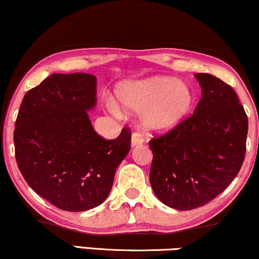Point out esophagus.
Returning <instances> with one entry per match:
<instances>
[{"label": "esophagus", "mask_w": 259, "mask_h": 259, "mask_svg": "<svg viewBox=\"0 0 259 259\" xmlns=\"http://www.w3.org/2000/svg\"><path fill=\"white\" fill-rule=\"evenodd\" d=\"M143 142H144V140H143V138L140 137V134H138V133L132 134V139H131V144H132V147L140 145V144H143Z\"/></svg>", "instance_id": "esophagus-1"}]
</instances>
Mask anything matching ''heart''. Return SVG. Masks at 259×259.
Returning <instances> with one entry per match:
<instances>
[{"mask_svg": "<svg viewBox=\"0 0 259 259\" xmlns=\"http://www.w3.org/2000/svg\"><path fill=\"white\" fill-rule=\"evenodd\" d=\"M117 97L126 112L139 113V125L147 133H166L189 116L195 95L184 83L174 77L156 76L127 83L117 90ZM110 112L121 113L115 101L108 100Z\"/></svg>", "mask_w": 259, "mask_h": 259, "instance_id": "b5f03b06", "label": "heart"}]
</instances>
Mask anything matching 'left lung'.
<instances>
[{
    "mask_svg": "<svg viewBox=\"0 0 259 259\" xmlns=\"http://www.w3.org/2000/svg\"><path fill=\"white\" fill-rule=\"evenodd\" d=\"M202 97L189 117L150 140V183L175 209L204 206L236 179L246 152L248 120L236 92L218 77L196 73Z\"/></svg>",
    "mask_w": 259,
    "mask_h": 259,
    "instance_id": "1",
    "label": "left lung"
}]
</instances>
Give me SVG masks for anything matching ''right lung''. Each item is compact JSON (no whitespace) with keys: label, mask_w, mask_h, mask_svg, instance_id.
<instances>
[{"label":"right lung","mask_w":259,"mask_h":259,"mask_svg":"<svg viewBox=\"0 0 259 259\" xmlns=\"http://www.w3.org/2000/svg\"><path fill=\"white\" fill-rule=\"evenodd\" d=\"M96 77L52 73L26 93L15 121V158L23 179L42 199L84 211L107 199L116 167L131 150V130L106 140L90 122Z\"/></svg>","instance_id":"add662e5"}]
</instances>
